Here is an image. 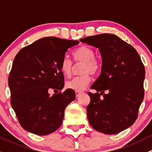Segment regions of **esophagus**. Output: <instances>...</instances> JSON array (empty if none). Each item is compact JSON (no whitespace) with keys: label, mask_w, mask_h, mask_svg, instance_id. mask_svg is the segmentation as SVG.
<instances>
[{"label":"esophagus","mask_w":152,"mask_h":152,"mask_svg":"<svg viewBox=\"0 0 152 152\" xmlns=\"http://www.w3.org/2000/svg\"><path fill=\"white\" fill-rule=\"evenodd\" d=\"M82 93V92H80V91H76V97H78V96H80L81 94Z\"/></svg>","instance_id":"esophagus-1"}]
</instances>
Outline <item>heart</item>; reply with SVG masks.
I'll return each mask as SVG.
<instances>
[{"label":"heart","instance_id":"obj_1","mask_svg":"<svg viewBox=\"0 0 152 152\" xmlns=\"http://www.w3.org/2000/svg\"><path fill=\"white\" fill-rule=\"evenodd\" d=\"M73 57L76 62H84L82 67V76H77L65 83V87L75 91H82L87 88L91 82L92 75H95L100 69V64L95 59V51L90 47L80 46L73 51ZM60 69L65 76H70L73 69V62L68 56H65L60 64Z\"/></svg>","mask_w":152,"mask_h":152}]
</instances>
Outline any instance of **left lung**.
Returning a JSON list of instances; mask_svg holds the SVG:
<instances>
[{
  "mask_svg": "<svg viewBox=\"0 0 152 152\" xmlns=\"http://www.w3.org/2000/svg\"><path fill=\"white\" fill-rule=\"evenodd\" d=\"M80 41L99 48L102 58L101 74L91 86L97 93H88L89 123L104 134L121 132L134 123L143 100L145 68L141 59L134 48L115 34H102Z\"/></svg>",
  "mask_w": 152,
  "mask_h": 152,
  "instance_id": "obj_1",
  "label": "left lung"
}]
</instances>
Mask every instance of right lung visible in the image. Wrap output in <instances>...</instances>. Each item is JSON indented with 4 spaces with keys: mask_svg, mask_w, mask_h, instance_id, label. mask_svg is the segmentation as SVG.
<instances>
[{
    "mask_svg": "<svg viewBox=\"0 0 152 152\" xmlns=\"http://www.w3.org/2000/svg\"><path fill=\"white\" fill-rule=\"evenodd\" d=\"M78 40L43 37L21 49L9 76L11 105L21 126L37 135L56 131L62 123L66 107L76 97L74 90L50 96V89L61 90L64 76L60 64Z\"/></svg>",
    "mask_w": 152,
    "mask_h": 152,
    "instance_id": "add662e5",
    "label": "right lung"
}]
</instances>
